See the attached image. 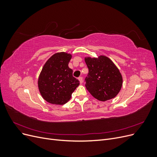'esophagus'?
Returning <instances> with one entry per match:
<instances>
[{"mask_svg": "<svg viewBox=\"0 0 157 157\" xmlns=\"http://www.w3.org/2000/svg\"><path fill=\"white\" fill-rule=\"evenodd\" d=\"M78 80H79V81H80V83H82V82H83V78L82 77H78Z\"/></svg>", "mask_w": 157, "mask_h": 157, "instance_id": "34e87169", "label": "esophagus"}]
</instances>
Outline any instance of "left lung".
Wrapping results in <instances>:
<instances>
[{
  "label": "left lung",
  "instance_id": "8db88e82",
  "mask_svg": "<svg viewBox=\"0 0 157 157\" xmlns=\"http://www.w3.org/2000/svg\"><path fill=\"white\" fill-rule=\"evenodd\" d=\"M88 73L85 78L86 89L92 96L101 101L115 98L120 92L122 77L119 70L106 56L98 59L85 58Z\"/></svg>",
  "mask_w": 157,
  "mask_h": 157
}]
</instances>
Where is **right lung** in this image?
Returning a JSON list of instances; mask_svg holds the SVG:
<instances>
[{
	"instance_id": "right-lung-1",
	"label": "right lung",
	"mask_w": 157,
	"mask_h": 157,
	"mask_svg": "<svg viewBox=\"0 0 157 157\" xmlns=\"http://www.w3.org/2000/svg\"><path fill=\"white\" fill-rule=\"evenodd\" d=\"M71 56L65 52L54 54L44 64L38 80L41 96L46 101L63 105L79 85L68 66Z\"/></svg>"
}]
</instances>
